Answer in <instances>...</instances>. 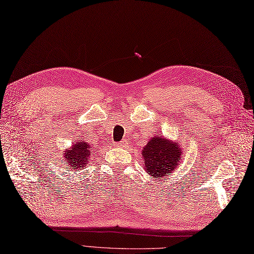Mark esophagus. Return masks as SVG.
<instances>
[{
  "mask_svg": "<svg viewBox=\"0 0 254 254\" xmlns=\"http://www.w3.org/2000/svg\"><path fill=\"white\" fill-rule=\"evenodd\" d=\"M114 146H117V147H124V146H126V142L125 141H121V142L115 143Z\"/></svg>",
  "mask_w": 254,
  "mask_h": 254,
  "instance_id": "34e87169",
  "label": "esophagus"
}]
</instances>
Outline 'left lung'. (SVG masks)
I'll return each instance as SVG.
<instances>
[{"instance_id":"8db88e82","label":"left lung","mask_w":254,"mask_h":254,"mask_svg":"<svg viewBox=\"0 0 254 254\" xmlns=\"http://www.w3.org/2000/svg\"><path fill=\"white\" fill-rule=\"evenodd\" d=\"M142 152L146 171L150 176H153V178H160L167 173H173L181 158L179 145L161 136L151 139Z\"/></svg>"}]
</instances>
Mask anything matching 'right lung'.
Wrapping results in <instances>:
<instances>
[{
	"instance_id": "add662e5",
	"label": "right lung",
	"mask_w": 254,
	"mask_h": 254,
	"mask_svg": "<svg viewBox=\"0 0 254 254\" xmlns=\"http://www.w3.org/2000/svg\"><path fill=\"white\" fill-rule=\"evenodd\" d=\"M91 152V146L87 142H76L71 149H67L64 153L66 163L68 164L67 167H71L72 170L73 168L74 170H81L89 161Z\"/></svg>"
}]
</instances>
